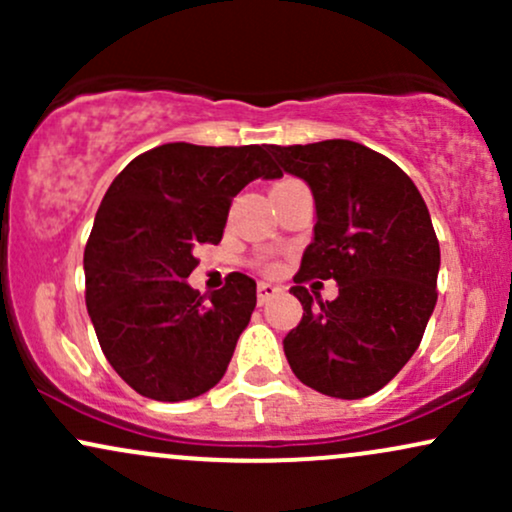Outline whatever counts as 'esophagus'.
<instances>
[{
    "instance_id": "1",
    "label": "esophagus",
    "mask_w": 512,
    "mask_h": 512,
    "mask_svg": "<svg viewBox=\"0 0 512 512\" xmlns=\"http://www.w3.org/2000/svg\"><path fill=\"white\" fill-rule=\"evenodd\" d=\"M281 293L279 286H272V284H260L257 286V303L260 305H267L272 298H276Z\"/></svg>"
}]
</instances>
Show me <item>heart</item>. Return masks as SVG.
I'll return each instance as SVG.
<instances>
[{"label": "heart", "instance_id": "obj_1", "mask_svg": "<svg viewBox=\"0 0 512 512\" xmlns=\"http://www.w3.org/2000/svg\"><path fill=\"white\" fill-rule=\"evenodd\" d=\"M269 269H274V267H269Z\"/></svg>", "mask_w": 512, "mask_h": 512}]
</instances>
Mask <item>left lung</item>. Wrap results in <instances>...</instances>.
Instances as JSON below:
<instances>
[{
  "label": "left lung",
  "instance_id": "left-lung-1",
  "mask_svg": "<svg viewBox=\"0 0 512 512\" xmlns=\"http://www.w3.org/2000/svg\"><path fill=\"white\" fill-rule=\"evenodd\" d=\"M269 151L308 182L317 211L291 286L303 320L284 339L289 366L322 395H373L414 356L436 308L440 248L424 197L397 163L349 139ZM310 278H334L340 296L315 304Z\"/></svg>",
  "mask_w": 512,
  "mask_h": 512
}]
</instances>
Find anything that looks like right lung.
Wrapping results in <instances>:
<instances>
[{
	"label": "right lung",
	"instance_id": "right-lung-1",
	"mask_svg": "<svg viewBox=\"0 0 512 512\" xmlns=\"http://www.w3.org/2000/svg\"><path fill=\"white\" fill-rule=\"evenodd\" d=\"M267 146L163 144L113 180L84 250L86 308L105 358L139 395L182 402L226 373L257 303L231 272L209 301L185 284L195 248L219 243L233 197L279 178Z\"/></svg>",
	"mask_w": 512,
	"mask_h": 512
}]
</instances>
